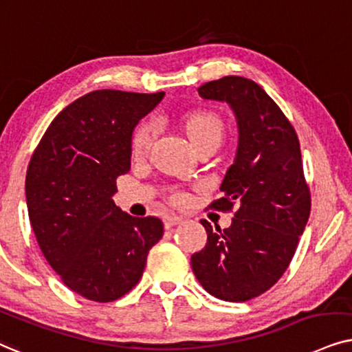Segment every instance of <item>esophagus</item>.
<instances>
[{"instance_id":"1","label":"esophagus","mask_w":352,"mask_h":352,"mask_svg":"<svg viewBox=\"0 0 352 352\" xmlns=\"http://www.w3.org/2000/svg\"><path fill=\"white\" fill-rule=\"evenodd\" d=\"M179 223H182V217H177V215H166V217H164V225H166V228L175 227V225Z\"/></svg>"}]
</instances>
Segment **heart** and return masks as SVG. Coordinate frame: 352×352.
<instances>
[{
  "mask_svg": "<svg viewBox=\"0 0 352 352\" xmlns=\"http://www.w3.org/2000/svg\"><path fill=\"white\" fill-rule=\"evenodd\" d=\"M186 133L191 140V143L195 144V148L198 144L208 142V140H219L222 138L223 133V125L219 116H215L214 112L209 111H195L186 117L185 122ZM154 137V125L151 124H143L137 129V132L133 133L132 138V154L133 156H143L148 151L149 143ZM184 195H175L173 199L175 201H184Z\"/></svg>",
  "mask_w": 352,
  "mask_h": 352,
  "instance_id": "heart-1",
  "label": "heart"
}]
</instances>
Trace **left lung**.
<instances>
[{
  "label": "left lung",
  "instance_id": "obj_1",
  "mask_svg": "<svg viewBox=\"0 0 352 352\" xmlns=\"http://www.w3.org/2000/svg\"><path fill=\"white\" fill-rule=\"evenodd\" d=\"M204 100L230 106L238 148L210 208L235 217L220 230L201 220L204 250L191 256L198 282L212 296L243 302L274 287L288 269L311 214L301 148L293 125L272 98L250 78L228 75L198 88Z\"/></svg>",
  "mask_w": 352,
  "mask_h": 352
}]
</instances>
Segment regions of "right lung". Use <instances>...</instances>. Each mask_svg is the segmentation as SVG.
Wrapping results in <instances>:
<instances>
[{
	"label": "right lung",
	"mask_w": 352,
	"mask_h": 352,
	"mask_svg": "<svg viewBox=\"0 0 352 352\" xmlns=\"http://www.w3.org/2000/svg\"><path fill=\"white\" fill-rule=\"evenodd\" d=\"M164 91L96 90L64 107L32 154L25 198L48 264L80 296L111 302L142 278L164 235L157 217L117 208L116 179L130 170L132 133Z\"/></svg>",
	"instance_id": "add662e5"
}]
</instances>
